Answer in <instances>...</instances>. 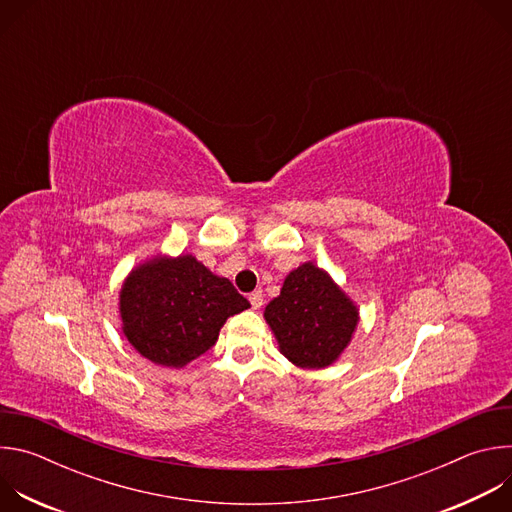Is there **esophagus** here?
<instances>
[{
	"label": "esophagus",
	"mask_w": 512,
	"mask_h": 512,
	"mask_svg": "<svg viewBox=\"0 0 512 512\" xmlns=\"http://www.w3.org/2000/svg\"><path fill=\"white\" fill-rule=\"evenodd\" d=\"M249 302H251L253 310H259L263 306V294H261V291H253V294L249 296Z\"/></svg>",
	"instance_id": "obj_1"
}]
</instances>
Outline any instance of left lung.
I'll return each instance as SVG.
<instances>
[{
  "instance_id": "obj_1",
  "label": "left lung",
  "mask_w": 512,
  "mask_h": 512,
  "mask_svg": "<svg viewBox=\"0 0 512 512\" xmlns=\"http://www.w3.org/2000/svg\"><path fill=\"white\" fill-rule=\"evenodd\" d=\"M265 320L287 360L302 369H324L350 342L358 312L328 273L304 263L285 277Z\"/></svg>"
}]
</instances>
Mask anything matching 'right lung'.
Segmentation results:
<instances>
[{"instance_id":"right-lung-1","label":"right lung","mask_w":512,"mask_h":512,"mask_svg":"<svg viewBox=\"0 0 512 512\" xmlns=\"http://www.w3.org/2000/svg\"><path fill=\"white\" fill-rule=\"evenodd\" d=\"M123 334L164 367H184L210 350L229 316L251 304L235 285L190 255L154 259L131 271L121 289Z\"/></svg>"}]
</instances>
